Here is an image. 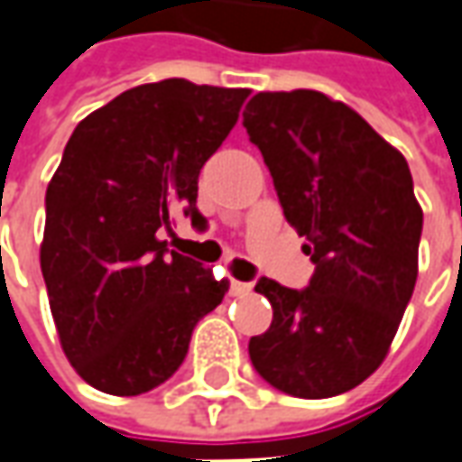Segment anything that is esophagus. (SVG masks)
<instances>
[{
  "label": "esophagus",
  "mask_w": 462,
  "mask_h": 462,
  "mask_svg": "<svg viewBox=\"0 0 462 462\" xmlns=\"http://www.w3.org/2000/svg\"><path fill=\"white\" fill-rule=\"evenodd\" d=\"M253 291V283H245V281H232L230 293L232 296H247Z\"/></svg>",
  "instance_id": "1"
}]
</instances>
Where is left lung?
<instances>
[{
  "instance_id": "obj_1",
  "label": "left lung",
  "mask_w": 462,
  "mask_h": 462,
  "mask_svg": "<svg viewBox=\"0 0 462 462\" xmlns=\"http://www.w3.org/2000/svg\"><path fill=\"white\" fill-rule=\"evenodd\" d=\"M243 125L316 265L303 291L257 281L273 321L250 338V362L285 394L337 397L384 362L415 291L422 207L410 166L319 90L257 93Z\"/></svg>"
}]
</instances>
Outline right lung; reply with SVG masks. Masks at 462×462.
I'll return each mask as SVG.
<instances>
[{
  "label": "right lung",
  "instance_id": "add662e5",
  "mask_svg": "<svg viewBox=\"0 0 462 462\" xmlns=\"http://www.w3.org/2000/svg\"><path fill=\"white\" fill-rule=\"evenodd\" d=\"M247 88L146 83L83 118L45 194L40 268L60 344L90 387L136 397L177 372L197 321L230 283L169 253L177 209L199 222L197 181Z\"/></svg>",
  "mask_w": 462,
  "mask_h": 462
}]
</instances>
